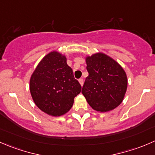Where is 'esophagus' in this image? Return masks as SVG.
I'll return each mask as SVG.
<instances>
[{
  "label": "esophagus",
  "mask_w": 155,
  "mask_h": 155,
  "mask_svg": "<svg viewBox=\"0 0 155 155\" xmlns=\"http://www.w3.org/2000/svg\"><path fill=\"white\" fill-rule=\"evenodd\" d=\"M79 83H80V85H81V86H82V85H83V84H84V80L82 79H79Z\"/></svg>",
  "instance_id": "obj_1"
}]
</instances>
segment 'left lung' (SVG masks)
Wrapping results in <instances>:
<instances>
[{
  "instance_id": "8db88e82",
  "label": "left lung",
  "mask_w": 155,
  "mask_h": 155,
  "mask_svg": "<svg viewBox=\"0 0 155 155\" xmlns=\"http://www.w3.org/2000/svg\"><path fill=\"white\" fill-rule=\"evenodd\" d=\"M88 76L82 93L90 107L97 112L113 110L121 104L127 87L122 67L102 52L85 58Z\"/></svg>"
}]
</instances>
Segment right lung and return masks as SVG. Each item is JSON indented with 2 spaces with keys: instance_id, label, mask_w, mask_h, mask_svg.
Here are the masks:
<instances>
[{
  "instance_id": "1",
  "label": "right lung",
  "mask_w": 155,
  "mask_h": 155,
  "mask_svg": "<svg viewBox=\"0 0 155 155\" xmlns=\"http://www.w3.org/2000/svg\"><path fill=\"white\" fill-rule=\"evenodd\" d=\"M82 86L67 64L66 56L53 51L40 61L30 79L34 104L45 113L61 116L71 109Z\"/></svg>"
}]
</instances>
